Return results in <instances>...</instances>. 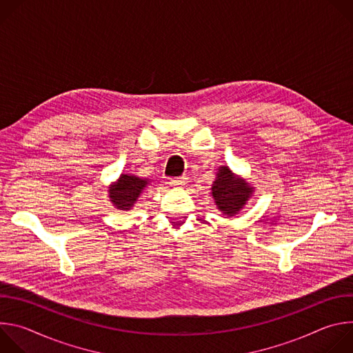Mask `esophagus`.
Wrapping results in <instances>:
<instances>
[{
    "mask_svg": "<svg viewBox=\"0 0 353 353\" xmlns=\"http://www.w3.org/2000/svg\"><path fill=\"white\" fill-rule=\"evenodd\" d=\"M185 184H187V177H184V176L170 180V185H173V187H184Z\"/></svg>",
    "mask_w": 353,
    "mask_h": 353,
    "instance_id": "obj_1",
    "label": "esophagus"
}]
</instances>
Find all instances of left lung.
Listing matches in <instances>:
<instances>
[{
    "instance_id": "left-lung-1",
    "label": "left lung",
    "mask_w": 353,
    "mask_h": 353,
    "mask_svg": "<svg viewBox=\"0 0 353 353\" xmlns=\"http://www.w3.org/2000/svg\"><path fill=\"white\" fill-rule=\"evenodd\" d=\"M211 190L218 210L228 218L237 215L254 192V187H251L245 179L234 174L226 165L219 166Z\"/></svg>"
}]
</instances>
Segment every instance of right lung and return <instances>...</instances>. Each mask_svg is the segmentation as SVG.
<instances>
[{
	"mask_svg": "<svg viewBox=\"0 0 353 353\" xmlns=\"http://www.w3.org/2000/svg\"><path fill=\"white\" fill-rule=\"evenodd\" d=\"M149 179H141L134 174L121 173L120 177L110 184V203L120 211H130L135 205L142 191L149 185Z\"/></svg>",
	"mask_w": 353,
	"mask_h": 353,
	"instance_id": "right-lung-1",
	"label": "right lung"
}]
</instances>
